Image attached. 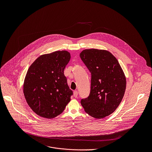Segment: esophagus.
Masks as SVG:
<instances>
[{"label":"esophagus","mask_w":152,"mask_h":152,"mask_svg":"<svg viewBox=\"0 0 152 152\" xmlns=\"http://www.w3.org/2000/svg\"><path fill=\"white\" fill-rule=\"evenodd\" d=\"M73 95L75 98H77L78 96V91H74L73 92Z\"/></svg>","instance_id":"esophagus-1"}]
</instances>
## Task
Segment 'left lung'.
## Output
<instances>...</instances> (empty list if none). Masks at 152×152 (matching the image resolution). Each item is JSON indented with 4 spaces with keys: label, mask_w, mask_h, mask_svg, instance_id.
<instances>
[{
    "label": "left lung",
    "mask_w": 152,
    "mask_h": 152,
    "mask_svg": "<svg viewBox=\"0 0 152 152\" xmlns=\"http://www.w3.org/2000/svg\"><path fill=\"white\" fill-rule=\"evenodd\" d=\"M80 56L91 73L90 94L81 104L91 116L104 118L121 104L126 89V76L118 60L107 50L86 49Z\"/></svg>",
    "instance_id": "obj_1"
}]
</instances>
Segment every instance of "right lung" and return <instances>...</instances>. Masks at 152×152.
Returning <instances> with one entry per match:
<instances>
[{"mask_svg":"<svg viewBox=\"0 0 152 152\" xmlns=\"http://www.w3.org/2000/svg\"><path fill=\"white\" fill-rule=\"evenodd\" d=\"M71 58L66 51H56L39 57L26 73L23 93L30 108L47 119L61 114L71 101L72 91L64 74Z\"/></svg>","mask_w":152,"mask_h":152,"instance_id":"right-lung-1","label":"right lung"}]
</instances>
